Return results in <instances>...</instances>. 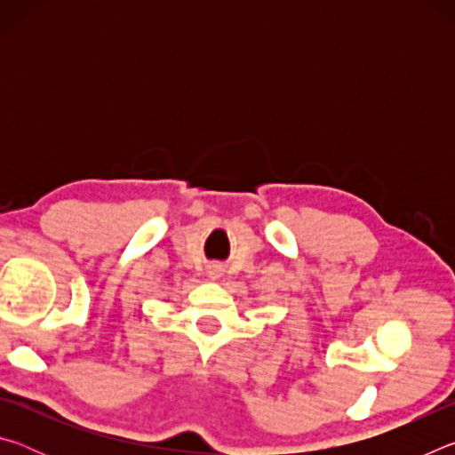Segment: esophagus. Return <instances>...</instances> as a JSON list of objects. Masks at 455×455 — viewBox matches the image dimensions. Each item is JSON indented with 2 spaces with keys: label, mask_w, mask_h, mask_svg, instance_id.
Instances as JSON below:
<instances>
[{
  "label": "esophagus",
  "mask_w": 455,
  "mask_h": 455,
  "mask_svg": "<svg viewBox=\"0 0 455 455\" xmlns=\"http://www.w3.org/2000/svg\"><path fill=\"white\" fill-rule=\"evenodd\" d=\"M209 275H211V276H219V267H217V265H212V267H211V271H209Z\"/></svg>",
  "instance_id": "esophagus-1"
}]
</instances>
